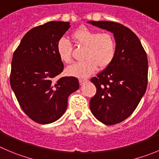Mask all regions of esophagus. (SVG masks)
Returning a JSON list of instances; mask_svg holds the SVG:
<instances>
[{
  "label": "esophagus",
  "mask_w": 159,
  "mask_h": 159,
  "mask_svg": "<svg viewBox=\"0 0 159 159\" xmlns=\"http://www.w3.org/2000/svg\"><path fill=\"white\" fill-rule=\"evenodd\" d=\"M88 81H89L88 79H79L80 84H84V83H86Z\"/></svg>",
  "instance_id": "1"
}]
</instances>
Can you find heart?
<instances>
[{
    "instance_id": "b5f03b06",
    "label": "heart",
    "mask_w": 159,
    "mask_h": 159,
    "mask_svg": "<svg viewBox=\"0 0 159 159\" xmlns=\"http://www.w3.org/2000/svg\"><path fill=\"white\" fill-rule=\"evenodd\" d=\"M71 39L78 47L84 48L81 63L68 66L66 73L70 76L87 78L95 72L98 66L100 69L107 67L116 54V41L111 33H100L86 28H80L71 34ZM56 51L63 63L72 61V46L65 38L57 43Z\"/></svg>"
}]
</instances>
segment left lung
<instances>
[{"label": "left lung", "mask_w": 159, "mask_h": 159, "mask_svg": "<svg viewBox=\"0 0 159 159\" xmlns=\"http://www.w3.org/2000/svg\"><path fill=\"white\" fill-rule=\"evenodd\" d=\"M88 23L111 32L116 41V54L112 63L91 79L96 93L89 103L96 119L112 125L129 117L144 95L148 57L138 37L126 26L109 21Z\"/></svg>", "instance_id": "8db88e82"}]
</instances>
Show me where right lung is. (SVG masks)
I'll return each mask as SVG.
<instances>
[{
  "label": "right lung",
  "mask_w": 159,
  "mask_h": 159,
  "mask_svg": "<svg viewBox=\"0 0 159 159\" xmlns=\"http://www.w3.org/2000/svg\"><path fill=\"white\" fill-rule=\"evenodd\" d=\"M70 27L52 21L28 31L13 54L10 84L25 114L40 124L57 121L67 107L68 96L79 89L78 78H54L63 70L56 45Z\"/></svg>",
  "instance_id": "right-lung-1"
}]
</instances>
